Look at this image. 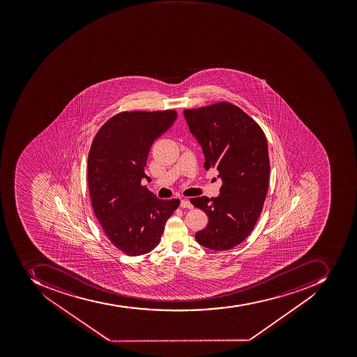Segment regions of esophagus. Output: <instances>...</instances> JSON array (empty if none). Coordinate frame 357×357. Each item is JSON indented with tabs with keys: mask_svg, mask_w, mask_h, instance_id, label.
<instances>
[{
	"mask_svg": "<svg viewBox=\"0 0 357 357\" xmlns=\"http://www.w3.org/2000/svg\"><path fill=\"white\" fill-rule=\"evenodd\" d=\"M180 207L187 208V209H192L194 206H192V204H191L188 199H183L181 200V202H180Z\"/></svg>",
	"mask_w": 357,
	"mask_h": 357,
	"instance_id": "34e87169",
	"label": "esophagus"
}]
</instances>
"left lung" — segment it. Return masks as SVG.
Returning <instances> with one entry per match:
<instances>
[{"mask_svg": "<svg viewBox=\"0 0 357 357\" xmlns=\"http://www.w3.org/2000/svg\"><path fill=\"white\" fill-rule=\"evenodd\" d=\"M183 116L202 146L205 168L217 169L222 180L218 197L190 199L208 215L196 241L213 250H228L248 237L263 211L271 172L265 133L229 102L187 109Z\"/></svg>", "mask_w": 357, "mask_h": 357, "instance_id": "left-lung-1", "label": "left lung"}]
</instances>
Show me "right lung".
Instances as JSON below:
<instances>
[{
    "label": "right lung",
    "instance_id": "add662e5",
    "mask_svg": "<svg viewBox=\"0 0 357 357\" xmlns=\"http://www.w3.org/2000/svg\"><path fill=\"white\" fill-rule=\"evenodd\" d=\"M174 110L123 111L100 128L88 155V185L94 215L114 247L128 256L160 243L179 199H158L142 185L152 144L174 125Z\"/></svg>",
    "mask_w": 357,
    "mask_h": 357
}]
</instances>
